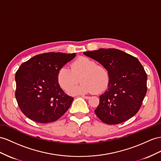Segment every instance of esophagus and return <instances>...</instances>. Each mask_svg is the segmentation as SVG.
<instances>
[{
  "label": "esophagus",
  "mask_w": 161,
  "mask_h": 161,
  "mask_svg": "<svg viewBox=\"0 0 161 161\" xmlns=\"http://www.w3.org/2000/svg\"><path fill=\"white\" fill-rule=\"evenodd\" d=\"M81 97L85 98V99H89V98H90V97H88V96H84V95H82Z\"/></svg>",
  "instance_id": "esophagus-1"
}]
</instances>
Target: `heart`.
I'll use <instances>...</instances> for the list:
<instances>
[{
    "instance_id": "b5f03b06",
    "label": "heart",
    "mask_w": 161,
    "mask_h": 161,
    "mask_svg": "<svg viewBox=\"0 0 161 161\" xmlns=\"http://www.w3.org/2000/svg\"><path fill=\"white\" fill-rule=\"evenodd\" d=\"M82 83L72 88L79 81ZM57 82L65 92L71 94L101 93L108 88L109 73L105 67L97 64L95 61L86 57H80L71 64V69L63 67L57 73ZM73 89H72V88Z\"/></svg>"
}]
</instances>
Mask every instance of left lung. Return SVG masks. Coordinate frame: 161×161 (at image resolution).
I'll use <instances>...</instances> for the list:
<instances>
[{
	"label": "left lung",
	"instance_id": "8db88e82",
	"mask_svg": "<svg viewBox=\"0 0 161 161\" xmlns=\"http://www.w3.org/2000/svg\"><path fill=\"white\" fill-rule=\"evenodd\" d=\"M84 54L98 61L109 73L108 88L94 110L108 125L129 120L138 112L147 92V75L137 58L117 49H99Z\"/></svg>",
	"mask_w": 161,
	"mask_h": 161
}]
</instances>
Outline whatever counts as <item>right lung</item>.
<instances>
[{"label": "right lung", "mask_w": 161, "mask_h": 161, "mask_svg": "<svg viewBox=\"0 0 161 161\" xmlns=\"http://www.w3.org/2000/svg\"><path fill=\"white\" fill-rule=\"evenodd\" d=\"M75 56V53H44L21 64L15 77V96L27 118L39 123L52 122L69 109L73 98L60 87L57 73Z\"/></svg>", "instance_id": "add662e5"}]
</instances>
